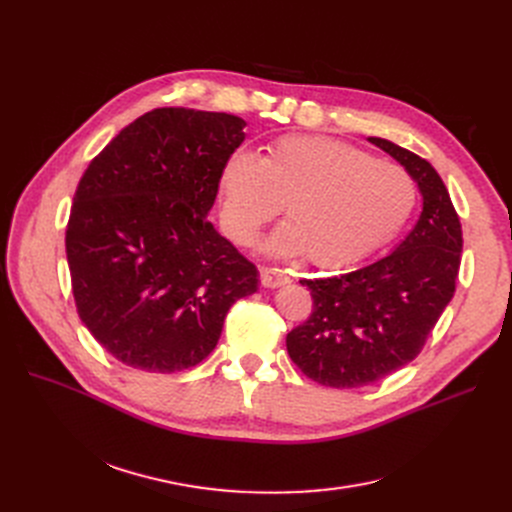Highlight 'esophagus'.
<instances>
[{"mask_svg":"<svg viewBox=\"0 0 512 512\" xmlns=\"http://www.w3.org/2000/svg\"><path fill=\"white\" fill-rule=\"evenodd\" d=\"M260 283L264 287L275 289V287H281V285L289 283V275L281 269H273V266H262V269H260Z\"/></svg>","mask_w":512,"mask_h":512,"instance_id":"1","label":"esophagus"}]
</instances>
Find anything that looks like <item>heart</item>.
I'll use <instances>...</instances> for the list:
<instances>
[{"mask_svg": "<svg viewBox=\"0 0 512 512\" xmlns=\"http://www.w3.org/2000/svg\"><path fill=\"white\" fill-rule=\"evenodd\" d=\"M227 237L248 246L285 210L264 243L273 256L308 252L319 266L352 264L392 239L415 208L417 189L398 164L327 137H285L266 158L231 154L218 179Z\"/></svg>", "mask_w": 512, "mask_h": 512, "instance_id": "heart-1", "label": "heart"}]
</instances>
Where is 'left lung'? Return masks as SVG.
<instances>
[{
	"instance_id": "8db88e82",
	"label": "left lung",
	"mask_w": 512,
	"mask_h": 512,
	"mask_svg": "<svg viewBox=\"0 0 512 512\" xmlns=\"http://www.w3.org/2000/svg\"><path fill=\"white\" fill-rule=\"evenodd\" d=\"M417 183L423 212L400 246L352 273L302 279L312 314L287 333L289 358L312 381L364 387L406 367L450 304L462 252V231L450 193L421 156L369 137Z\"/></svg>"
}]
</instances>
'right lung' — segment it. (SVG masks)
I'll list each match as a JSON object with an SVG mask.
<instances>
[{"instance_id": "1", "label": "right lung", "mask_w": 512, "mask_h": 512, "mask_svg": "<svg viewBox=\"0 0 512 512\" xmlns=\"http://www.w3.org/2000/svg\"><path fill=\"white\" fill-rule=\"evenodd\" d=\"M243 127L225 112L158 108L79 181L66 227L72 294L89 333L127 367H196L229 308L258 289L256 266L208 221Z\"/></svg>"}]
</instances>
